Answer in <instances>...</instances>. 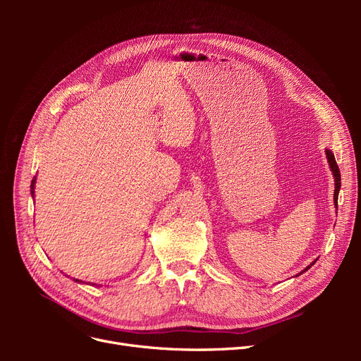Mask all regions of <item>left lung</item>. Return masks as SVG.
Listing matches in <instances>:
<instances>
[{
	"label": "left lung",
	"instance_id": "obj_1",
	"mask_svg": "<svg viewBox=\"0 0 361 361\" xmlns=\"http://www.w3.org/2000/svg\"><path fill=\"white\" fill-rule=\"evenodd\" d=\"M325 154H326V159H329V162H330V169H331V171H333V174H334V180H336V190H334V204H336V207H337V197H338V191H341V170H338V166H337V162H336V159H334V155L331 154V150H329L326 149L325 150ZM312 267V265H310ZM310 267H307L304 269V272L307 271Z\"/></svg>",
	"mask_w": 361,
	"mask_h": 361
}]
</instances>
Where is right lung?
<instances>
[{"label": "right lung", "mask_w": 361, "mask_h": 361, "mask_svg": "<svg viewBox=\"0 0 361 361\" xmlns=\"http://www.w3.org/2000/svg\"><path fill=\"white\" fill-rule=\"evenodd\" d=\"M31 188H35V179H32V182H31ZM31 192H35V191L31 190Z\"/></svg>", "instance_id": "add662e5"}]
</instances>
